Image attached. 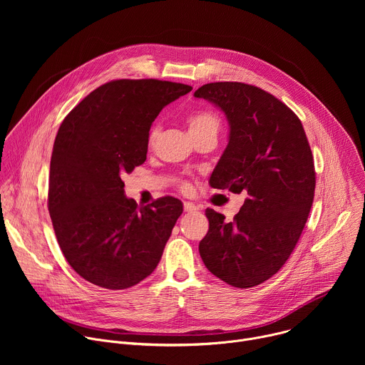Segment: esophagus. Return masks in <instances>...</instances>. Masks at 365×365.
Wrapping results in <instances>:
<instances>
[{"mask_svg": "<svg viewBox=\"0 0 365 365\" xmlns=\"http://www.w3.org/2000/svg\"><path fill=\"white\" fill-rule=\"evenodd\" d=\"M183 210H185V212H187V214H193V212L197 211V206H196L195 203H192V202H185V203H183Z\"/></svg>", "mask_w": 365, "mask_h": 365, "instance_id": "esophagus-1", "label": "esophagus"}]
</instances>
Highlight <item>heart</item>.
<instances>
[{"instance_id": "1", "label": "heart", "mask_w": 365, "mask_h": 365, "mask_svg": "<svg viewBox=\"0 0 365 365\" xmlns=\"http://www.w3.org/2000/svg\"><path fill=\"white\" fill-rule=\"evenodd\" d=\"M186 124L189 127V131L192 137L200 135V134H218L221 127V120L217 114L211 111H195L186 117ZM159 134V125H154L150 130L148 134V145L151 147L158 138ZM183 189H187V183H182Z\"/></svg>"}]
</instances>
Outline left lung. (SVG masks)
I'll return each mask as SVG.
<instances>
[{"label":"left lung","mask_w":365,"mask_h":365,"mask_svg":"<svg viewBox=\"0 0 365 365\" xmlns=\"http://www.w3.org/2000/svg\"><path fill=\"white\" fill-rule=\"evenodd\" d=\"M230 124L228 145L210 183L247 193L234 221L207 207L199 252L206 269L247 289L274 276L294 250L315 195V166L297 115L272 93L241 82L200 86Z\"/></svg>","instance_id":"1"}]
</instances>
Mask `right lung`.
Segmentation results:
<instances>
[{"label":"right lung","mask_w":365,"mask_h":365,"mask_svg":"<svg viewBox=\"0 0 365 365\" xmlns=\"http://www.w3.org/2000/svg\"><path fill=\"white\" fill-rule=\"evenodd\" d=\"M190 91L159 79L111 81L61 124L47 206L68 263L92 284L128 289L158 267L183 205L165 196L138 206L124 195L123 176L145 162L155 117Z\"/></svg>","instance_id":"obj_1"}]
</instances>
